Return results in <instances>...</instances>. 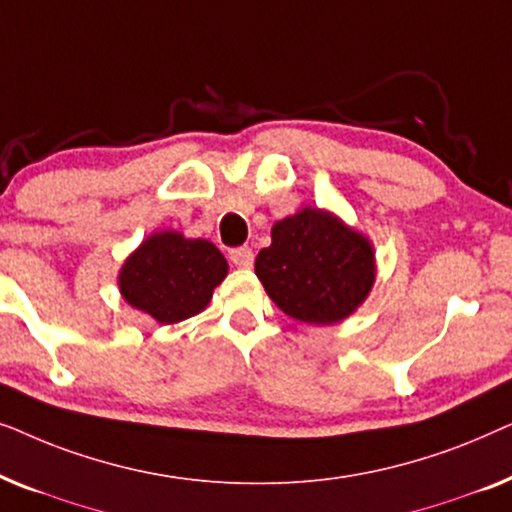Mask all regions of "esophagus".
I'll return each mask as SVG.
<instances>
[{
  "label": "esophagus",
  "instance_id": "obj_1",
  "mask_svg": "<svg viewBox=\"0 0 512 512\" xmlns=\"http://www.w3.org/2000/svg\"><path fill=\"white\" fill-rule=\"evenodd\" d=\"M230 261H233L235 268H251L254 265V251L249 247L230 249Z\"/></svg>",
  "mask_w": 512,
  "mask_h": 512
}]
</instances>
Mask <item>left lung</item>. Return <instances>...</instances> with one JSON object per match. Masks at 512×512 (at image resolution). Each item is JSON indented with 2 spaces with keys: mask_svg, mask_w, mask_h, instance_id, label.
<instances>
[{
  "mask_svg": "<svg viewBox=\"0 0 512 512\" xmlns=\"http://www.w3.org/2000/svg\"><path fill=\"white\" fill-rule=\"evenodd\" d=\"M256 277L291 319L314 326L345 321L375 284L373 242L328 209L303 207L272 226L258 251Z\"/></svg>",
  "mask_w": 512,
  "mask_h": 512,
  "instance_id": "obj_1",
  "label": "left lung"
}]
</instances>
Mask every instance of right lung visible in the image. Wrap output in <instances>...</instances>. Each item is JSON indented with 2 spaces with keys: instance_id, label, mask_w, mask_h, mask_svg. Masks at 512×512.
Returning a JSON list of instances; mask_svg holds the SVG:
<instances>
[{
  "instance_id": "obj_1",
  "label": "right lung",
  "mask_w": 512,
  "mask_h": 512,
  "mask_svg": "<svg viewBox=\"0 0 512 512\" xmlns=\"http://www.w3.org/2000/svg\"><path fill=\"white\" fill-rule=\"evenodd\" d=\"M226 275L228 261L209 240L158 230L125 258L118 291L158 324H179L205 310Z\"/></svg>"
}]
</instances>
